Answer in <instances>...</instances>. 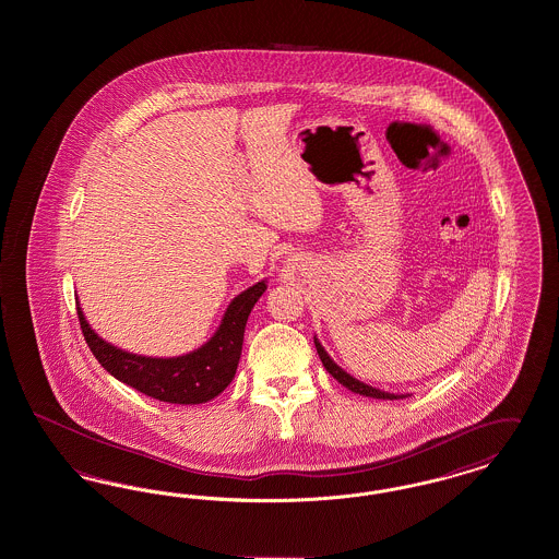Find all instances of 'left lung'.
I'll list each match as a JSON object with an SVG mask.
<instances>
[{"instance_id":"1","label":"left lung","mask_w":559,"mask_h":559,"mask_svg":"<svg viewBox=\"0 0 559 559\" xmlns=\"http://www.w3.org/2000/svg\"><path fill=\"white\" fill-rule=\"evenodd\" d=\"M314 346H317V352H319L320 360H322V365H324V369L331 372L344 388L347 390H352L354 394H360V396H369V399H379V400H400L406 399L404 394L399 396V394H390V392H381V390H377V388H372V385H367V383H362V381H358V379H354L352 374H347L342 367H337L333 360H331V356L324 352V347L320 346L319 340L314 337Z\"/></svg>"}]
</instances>
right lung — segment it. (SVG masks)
Instances as JSON below:
<instances>
[{"label": "right lung", "mask_w": 559, "mask_h": 559, "mask_svg": "<svg viewBox=\"0 0 559 559\" xmlns=\"http://www.w3.org/2000/svg\"><path fill=\"white\" fill-rule=\"evenodd\" d=\"M266 292V281L255 283L237 295L219 322L212 340L194 352L176 358H153L126 352L98 337L87 324L83 310L78 306L81 331L85 344L96 360L115 379L151 399L169 404H203L219 396L239 367L245 324L255 301Z\"/></svg>", "instance_id": "right-lung-1"}]
</instances>
